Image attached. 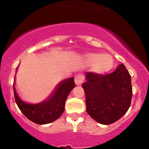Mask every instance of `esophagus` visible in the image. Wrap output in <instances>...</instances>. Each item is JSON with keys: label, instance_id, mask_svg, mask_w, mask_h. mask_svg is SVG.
<instances>
[{"label": "esophagus", "instance_id": "obj_1", "mask_svg": "<svg viewBox=\"0 0 149 149\" xmlns=\"http://www.w3.org/2000/svg\"><path fill=\"white\" fill-rule=\"evenodd\" d=\"M84 79L82 76H81V75H77V76H75V83H76V85H81V84L84 83Z\"/></svg>", "mask_w": 149, "mask_h": 149}]
</instances>
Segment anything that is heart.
Masks as SVG:
<instances>
[{
    "label": "heart",
    "mask_w": 149,
    "mask_h": 149,
    "mask_svg": "<svg viewBox=\"0 0 149 149\" xmlns=\"http://www.w3.org/2000/svg\"><path fill=\"white\" fill-rule=\"evenodd\" d=\"M84 61L88 65H93V71L98 74H103L112 68L114 65L113 58L109 54L99 52H88L84 55Z\"/></svg>",
    "instance_id": "1"
}]
</instances>
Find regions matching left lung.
I'll use <instances>...</instances> for the list:
<instances>
[{
	"label": "left lung",
	"mask_w": 149,
	"mask_h": 149,
	"mask_svg": "<svg viewBox=\"0 0 149 149\" xmlns=\"http://www.w3.org/2000/svg\"><path fill=\"white\" fill-rule=\"evenodd\" d=\"M82 84L86 94V112L97 123L109 125L127 112L131 103V77L120 64L112 73L88 72Z\"/></svg>",
	"instance_id": "obj_1"
}]
</instances>
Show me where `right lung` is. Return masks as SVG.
<instances>
[{"label": "right lung", "mask_w": 149, "mask_h": 149, "mask_svg": "<svg viewBox=\"0 0 149 149\" xmlns=\"http://www.w3.org/2000/svg\"><path fill=\"white\" fill-rule=\"evenodd\" d=\"M75 86L73 77L64 79L57 85L45 100L37 104L27 103L19 97L15 88V78L13 87L15 100L22 113L33 123L45 125L56 120L63 113L66 99Z\"/></svg>", "instance_id": "1"}]
</instances>
